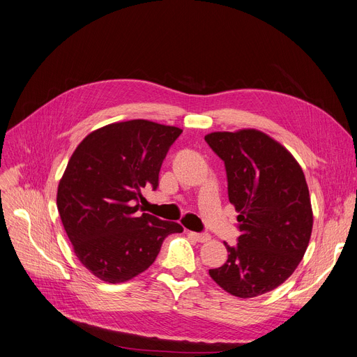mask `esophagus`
I'll list each match as a JSON object with an SVG mask.
<instances>
[{
	"instance_id": "1",
	"label": "esophagus",
	"mask_w": 357,
	"mask_h": 357,
	"mask_svg": "<svg viewBox=\"0 0 357 357\" xmlns=\"http://www.w3.org/2000/svg\"><path fill=\"white\" fill-rule=\"evenodd\" d=\"M190 236H193L197 242H207L208 239H211V235H208V234H197V232H190Z\"/></svg>"
}]
</instances>
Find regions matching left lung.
<instances>
[{
    "label": "left lung",
    "instance_id": "8db88e82",
    "mask_svg": "<svg viewBox=\"0 0 357 357\" xmlns=\"http://www.w3.org/2000/svg\"><path fill=\"white\" fill-rule=\"evenodd\" d=\"M204 141L225 162L241 232L236 245L223 242L227 261L208 274L235 297L265 294L296 271L310 242L312 211L304 173L280 142L257 130L212 132Z\"/></svg>",
    "mask_w": 357,
    "mask_h": 357
}]
</instances>
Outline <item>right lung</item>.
I'll return each instance as SVG.
<instances>
[{"label":"right lung","mask_w":357,"mask_h":357,"mask_svg":"<svg viewBox=\"0 0 357 357\" xmlns=\"http://www.w3.org/2000/svg\"><path fill=\"white\" fill-rule=\"evenodd\" d=\"M183 131L145 119L109 123L72 154L57 188V211L77 259L105 282L149 268L177 222L138 213L141 188L158 187L161 164Z\"/></svg>","instance_id":"add662e5"}]
</instances>
